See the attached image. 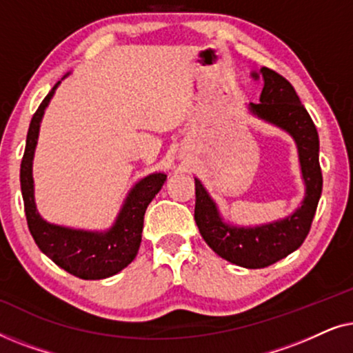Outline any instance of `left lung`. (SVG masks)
<instances>
[{
  "mask_svg": "<svg viewBox=\"0 0 353 353\" xmlns=\"http://www.w3.org/2000/svg\"><path fill=\"white\" fill-rule=\"evenodd\" d=\"M260 74L265 85L260 103L250 104V110L260 119L286 130L296 139L305 181L302 205L291 216L274 223L255 228L230 226L221 221L214 201L196 178L194 220L202 238L221 259L244 268H265L301 248L310 231L323 190L318 159L320 139L315 123L302 105L294 86L283 75L268 67H262ZM254 77L257 79V74Z\"/></svg>",
  "mask_w": 353,
  "mask_h": 353,
  "instance_id": "left-lung-1",
  "label": "left lung"
}]
</instances>
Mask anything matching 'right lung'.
<instances>
[{"mask_svg":"<svg viewBox=\"0 0 353 353\" xmlns=\"http://www.w3.org/2000/svg\"><path fill=\"white\" fill-rule=\"evenodd\" d=\"M61 81L41 101L40 108L33 114L27 133L26 151L21 162V190L23 197L28 230L43 254H46L57 267L81 279H103L123 270L137 257L141 243L143 220L149 202L161 191L167 175L152 173L143 178L130 191L115 225L105 233L70 230L64 226L48 223L38 215L33 199L32 161L35 152L38 130L48 103L54 94Z\"/></svg>","mask_w":353,"mask_h":353,"instance_id":"1","label":"right lung"}]
</instances>
